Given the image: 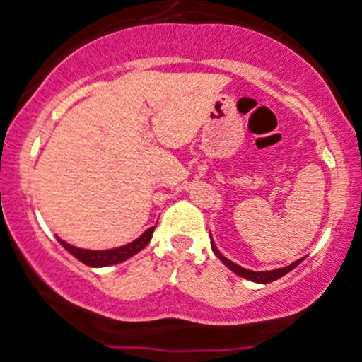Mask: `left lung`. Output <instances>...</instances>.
<instances>
[{
	"label": "left lung",
	"instance_id": "1",
	"mask_svg": "<svg viewBox=\"0 0 362 362\" xmlns=\"http://www.w3.org/2000/svg\"><path fill=\"white\" fill-rule=\"evenodd\" d=\"M209 235H211V233H209ZM211 247H212V252H214V255L218 256L219 259H221L223 264H225V267H228L230 270L233 272V274L240 275V277L247 279V281L258 282V284H268V282H274V281H277V279L284 277V275L288 274V272H291L294 267H298V264H300L301 262H303V258H301V259H296V262L291 263V264H288V267L275 268V270L256 272V270H247V268L240 267V264L233 263L232 259H228V258H226V256H223L221 252H219V249L216 247V244H214V242H212V235H211Z\"/></svg>",
	"mask_w": 362,
	"mask_h": 362
}]
</instances>
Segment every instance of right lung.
I'll return each mask as SVG.
<instances>
[{"mask_svg":"<svg viewBox=\"0 0 362 362\" xmlns=\"http://www.w3.org/2000/svg\"><path fill=\"white\" fill-rule=\"evenodd\" d=\"M153 232H155V226H151V228H148L146 232L141 233L136 240L113 249H83V247H76V245L69 244V242H66L64 238L57 235H55V238H57L59 244H61L66 251L71 252L76 259H80L81 263H85L87 267H92V268H100V267H110V264L122 263L125 262V259L132 258V256L137 255L139 251H143V249L150 244L151 237H153Z\"/></svg>","mask_w":362,"mask_h":362,"instance_id":"right-lung-1","label":"right lung"}]
</instances>
